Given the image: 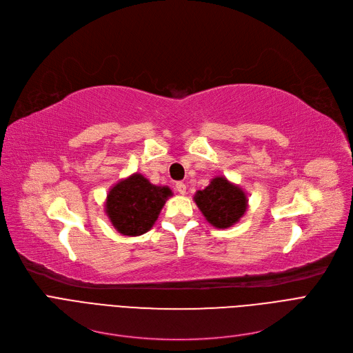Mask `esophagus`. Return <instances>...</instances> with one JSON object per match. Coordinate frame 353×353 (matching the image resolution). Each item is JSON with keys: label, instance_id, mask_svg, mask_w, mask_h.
I'll return each mask as SVG.
<instances>
[{"label": "esophagus", "instance_id": "obj_1", "mask_svg": "<svg viewBox=\"0 0 353 353\" xmlns=\"http://www.w3.org/2000/svg\"><path fill=\"white\" fill-rule=\"evenodd\" d=\"M176 190H177L180 194H186V184H184L183 181H177V183H176Z\"/></svg>", "mask_w": 353, "mask_h": 353}]
</instances>
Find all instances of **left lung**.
<instances>
[{"label":"left lung","mask_w":353,"mask_h":353,"mask_svg":"<svg viewBox=\"0 0 353 353\" xmlns=\"http://www.w3.org/2000/svg\"><path fill=\"white\" fill-rule=\"evenodd\" d=\"M194 201L209 223L217 229L234 225L248 208L245 193L225 177L213 179L205 190L196 193Z\"/></svg>","instance_id":"1"}]
</instances>
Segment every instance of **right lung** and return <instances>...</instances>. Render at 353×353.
<instances>
[{"label": "right lung", "mask_w": 353, "mask_h": 353, "mask_svg": "<svg viewBox=\"0 0 353 353\" xmlns=\"http://www.w3.org/2000/svg\"><path fill=\"white\" fill-rule=\"evenodd\" d=\"M172 194L141 174H133L110 190L105 212L113 226L125 236H139L150 230L164 203Z\"/></svg>", "instance_id": "right-lung-1"}]
</instances>
